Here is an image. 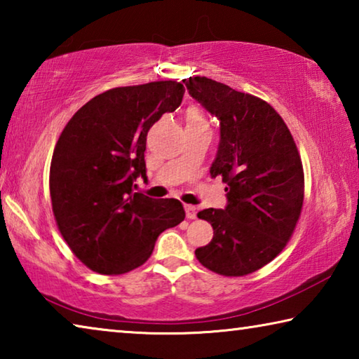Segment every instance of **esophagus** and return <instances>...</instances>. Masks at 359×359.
<instances>
[{
    "mask_svg": "<svg viewBox=\"0 0 359 359\" xmlns=\"http://www.w3.org/2000/svg\"><path fill=\"white\" fill-rule=\"evenodd\" d=\"M184 209H185V214H187V218H190V220H193V218H196V205L193 204H184Z\"/></svg>",
    "mask_w": 359,
    "mask_h": 359,
    "instance_id": "obj_1",
    "label": "esophagus"
}]
</instances>
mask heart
Listing matches in <instances>:
<instances>
[{
    "instance_id": "1",
    "label": "heart",
    "mask_w": 359,
    "mask_h": 359,
    "mask_svg": "<svg viewBox=\"0 0 359 359\" xmlns=\"http://www.w3.org/2000/svg\"><path fill=\"white\" fill-rule=\"evenodd\" d=\"M187 126H209L208 120H205L204 114L201 112V109L193 106L188 109L187 112Z\"/></svg>"
}]
</instances>
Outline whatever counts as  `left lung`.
<instances>
[{
	"mask_svg": "<svg viewBox=\"0 0 359 359\" xmlns=\"http://www.w3.org/2000/svg\"><path fill=\"white\" fill-rule=\"evenodd\" d=\"M194 100L220 120V145L210 175L222 180L228 205L204 209L214 238L196 248L204 267L224 277L261 269L293 236L304 203L301 155L287 123L258 96L208 77L184 81Z\"/></svg>",
	"mask_w": 359,
	"mask_h": 359,
	"instance_id": "left-lung-1",
	"label": "left lung"
}]
</instances>
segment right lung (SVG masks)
<instances>
[{"label": "right lung", "mask_w": 359, "mask_h": 359, "mask_svg": "<svg viewBox=\"0 0 359 359\" xmlns=\"http://www.w3.org/2000/svg\"><path fill=\"white\" fill-rule=\"evenodd\" d=\"M175 81L117 87L72 115L50 163V199L57 226L88 269L118 276L142 266L163 231L184 222L179 199L133 193L145 175L147 133L180 106Z\"/></svg>", "instance_id": "right-lung-1"}]
</instances>
